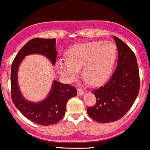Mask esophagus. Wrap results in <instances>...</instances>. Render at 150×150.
Segmentation results:
<instances>
[{"instance_id": "obj_1", "label": "esophagus", "mask_w": 150, "mask_h": 150, "mask_svg": "<svg viewBox=\"0 0 150 150\" xmlns=\"http://www.w3.org/2000/svg\"><path fill=\"white\" fill-rule=\"evenodd\" d=\"M77 93H78L79 96H82V95L84 93V91L82 90V89L78 88V90H77Z\"/></svg>"}]
</instances>
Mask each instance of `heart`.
Instances as JSON below:
<instances>
[{
    "label": "heart",
    "mask_w": 150,
    "mask_h": 150,
    "mask_svg": "<svg viewBox=\"0 0 150 150\" xmlns=\"http://www.w3.org/2000/svg\"><path fill=\"white\" fill-rule=\"evenodd\" d=\"M117 56V48L111 41H89L75 44L65 52V60L57 61L61 74L71 80L81 68V76L90 85L104 82L110 75Z\"/></svg>",
    "instance_id": "b5f03b06"
}]
</instances>
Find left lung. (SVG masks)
Here are the masks:
<instances>
[{"instance_id": "1", "label": "left lung", "mask_w": 150, "mask_h": 150, "mask_svg": "<svg viewBox=\"0 0 150 150\" xmlns=\"http://www.w3.org/2000/svg\"><path fill=\"white\" fill-rule=\"evenodd\" d=\"M118 51L117 68L109 81L92 93L96 103L87 109L89 116L101 123L119 120L131 108L140 88L139 66L134 52L114 36Z\"/></svg>"}]
</instances>
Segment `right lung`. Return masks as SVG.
I'll use <instances>...</instances> for the list:
<instances>
[{
  "label": "right lung",
  "instance_id": "obj_1",
  "mask_svg": "<svg viewBox=\"0 0 150 150\" xmlns=\"http://www.w3.org/2000/svg\"><path fill=\"white\" fill-rule=\"evenodd\" d=\"M55 38H35L22 47L13 60L11 69V99L18 110L31 122L41 125H51L58 122L66 112V104L71 98L76 96V89L71 84L54 81L48 97L40 103H30L22 96L17 84V69L25 56L41 54L55 64L57 52Z\"/></svg>",
  "mask_w": 150,
  "mask_h": 150
}]
</instances>
